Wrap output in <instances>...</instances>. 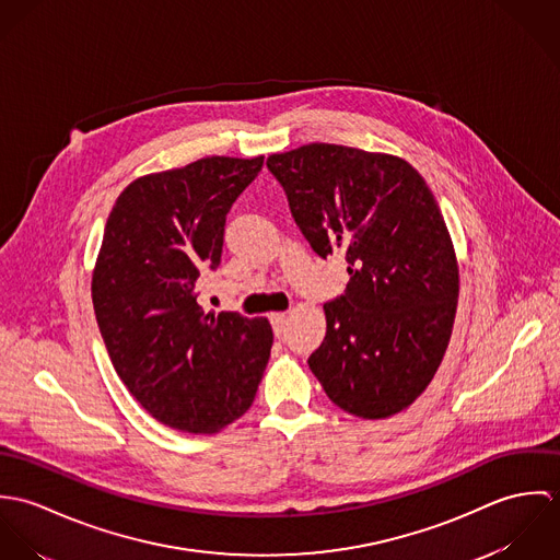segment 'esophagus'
Returning a JSON list of instances; mask_svg holds the SVG:
<instances>
[{
  "label": "esophagus",
  "mask_w": 560,
  "mask_h": 560,
  "mask_svg": "<svg viewBox=\"0 0 560 560\" xmlns=\"http://www.w3.org/2000/svg\"><path fill=\"white\" fill-rule=\"evenodd\" d=\"M271 325H273V334L276 336H282V331H284V320H287V315L284 313H271Z\"/></svg>",
  "instance_id": "esophagus-1"
}]
</instances>
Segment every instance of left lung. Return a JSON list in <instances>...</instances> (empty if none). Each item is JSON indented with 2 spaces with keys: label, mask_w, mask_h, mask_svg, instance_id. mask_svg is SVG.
<instances>
[{
  "label": "left lung",
  "mask_w": 560,
  "mask_h": 560,
  "mask_svg": "<svg viewBox=\"0 0 560 560\" xmlns=\"http://www.w3.org/2000/svg\"><path fill=\"white\" fill-rule=\"evenodd\" d=\"M320 258L347 254L349 284L323 306L308 366L334 405L364 420L407 409L435 377L459 300V265L420 172L388 153L313 142L267 158Z\"/></svg>",
  "instance_id": "obj_1"
}]
</instances>
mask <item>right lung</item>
Wrapping results in <instances>:
<instances>
[{
    "label": "right lung",
    "mask_w": 560,
    "mask_h": 560,
    "mask_svg": "<svg viewBox=\"0 0 560 560\" xmlns=\"http://www.w3.org/2000/svg\"><path fill=\"white\" fill-rule=\"evenodd\" d=\"M262 155L202 158L131 180L105 224L92 306L109 360L161 424L211 435L256 397L273 342L265 317L205 313L198 278L220 267L226 213Z\"/></svg>",
    "instance_id": "right-lung-1"
}]
</instances>
